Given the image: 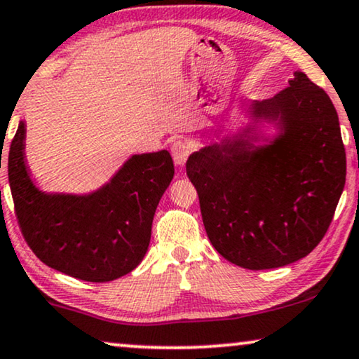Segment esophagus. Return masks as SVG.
<instances>
[{
    "label": "esophagus",
    "instance_id": "obj_1",
    "mask_svg": "<svg viewBox=\"0 0 359 359\" xmlns=\"http://www.w3.org/2000/svg\"><path fill=\"white\" fill-rule=\"evenodd\" d=\"M191 153H194V144L189 143V141L179 140L172 146V158L177 165H184Z\"/></svg>",
    "mask_w": 359,
    "mask_h": 359
}]
</instances>
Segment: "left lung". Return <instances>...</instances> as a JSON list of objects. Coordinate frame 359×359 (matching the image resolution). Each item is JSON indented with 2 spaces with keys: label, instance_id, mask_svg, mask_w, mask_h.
I'll return each mask as SVG.
<instances>
[{
  "label": "left lung",
  "instance_id": "left-lung-1",
  "mask_svg": "<svg viewBox=\"0 0 359 359\" xmlns=\"http://www.w3.org/2000/svg\"><path fill=\"white\" fill-rule=\"evenodd\" d=\"M250 109L281 125L273 144L206 146L187 161V175L215 249L242 269H278L304 259L329 229L345 187V146L330 97L304 73Z\"/></svg>",
  "mask_w": 359,
  "mask_h": 359
}]
</instances>
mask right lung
Listing matches in <instances>:
<instances>
[{
    "label": "right lung",
    "instance_id": "obj_1",
    "mask_svg": "<svg viewBox=\"0 0 359 359\" xmlns=\"http://www.w3.org/2000/svg\"><path fill=\"white\" fill-rule=\"evenodd\" d=\"M24 138L21 122L9 148L8 175L19 228L37 259L93 283L136 269L148 250L154 211L174 177L168 151L133 156L93 195H45L27 174Z\"/></svg>",
    "mask_w": 359,
    "mask_h": 359
}]
</instances>
